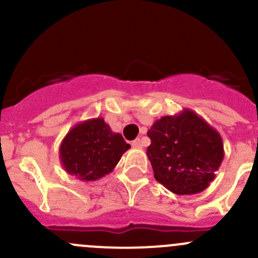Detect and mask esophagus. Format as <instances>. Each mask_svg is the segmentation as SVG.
<instances>
[{"mask_svg": "<svg viewBox=\"0 0 258 258\" xmlns=\"http://www.w3.org/2000/svg\"><path fill=\"white\" fill-rule=\"evenodd\" d=\"M132 146L136 148H142V141L140 139H136L135 141H132Z\"/></svg>", "mask_w": 258, "mask_h": 258, "instance_id": "34e87169", "label": "esophagus"}]
</instances>
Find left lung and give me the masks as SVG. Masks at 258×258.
<instances>
[{
	"label": "left lung",
	"mask_w": 258,
	"mask_h": 258,
	"mask_svg": "<svg viewBox=\"0 0 258 258\" xmlns=\"http://www.w3.org/2000/svg\"><path fill=\"white\" fill-rule=\"evenodd\" d=\"M147 156L156 181L176 195H195L210 186L223 161L222 137L201 116L184 108L163 116L147 132Z\"/></svg>",
	"instance_id": "obj_1"
}]
</instances>
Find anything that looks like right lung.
<instances>
[{
    "instance_id": "obj_1",
    "label": "right lung",
    "mask_w": 258,
    "mask_h": 258,
    "mask_svg": "<svg viewBox=\"0 0 258 258\" xmlns=\"http://www.w3.org/2000/svg\"><path fill=\"white\" fill-rule=\"evenodd\" d=\"M130 147L121 134L112 132L110 124L97 117L70 130L59 145V161L69 175L96 181L112 172Z\"/></svg>"
}]
</instances>
